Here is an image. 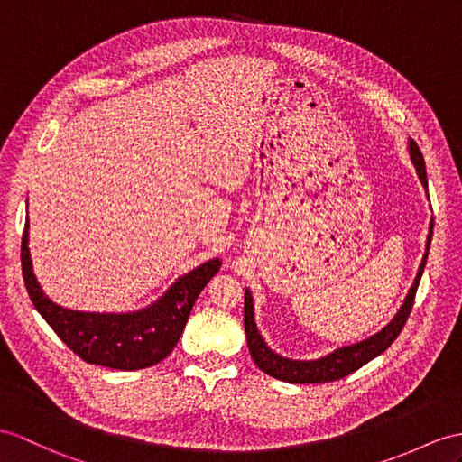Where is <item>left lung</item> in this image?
Segmentation results:
<instances>
[{"label":"left lung","mask_w":462,"mask_h":462,"mask_svg":"<svg viewBox=\"0 0 462 462\" xmlns=\"http://www.w3.org/2000/svg\"><path fill=\"white\" fill-rule=\"evenodd\" d=\"M408 149L411 162L415 166V172H418L423 188L427 189V174H425V161L423 154L420 151L418 143L413 139L408 141ZM433 237V221L430 225V235H427V245H425V254L423 261L420 264L418 276H415L413 284L408 291L406 300H403L400 311L393 316V319L386 325L384 329L378 331L376 335L368 337V339L355 343V345H346L337 348V351L329 353L328 356L316 358V361H294V358H286L282 355L274 353L270 348L263 335L258 333L256 323H254V308H253V296L249 290H245V333H246V345H249V353L253 356L254 365L266 373L268 376L278 378L282 382H290V384H321V382H333L345 378L355 370L365 366L366 363L373 361L378 355H382L386 348L398 339V335L402 333L403 325H406L410 311L413 308V298L415 291H418L420 280L423 274V268L427 263V254H430V245Z\"/></svg>","instance_id":"1"}]
</instances>
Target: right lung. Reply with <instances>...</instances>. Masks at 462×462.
I'll return each mask as SVG.
<instances>
[{
    "label": "right lung",
    "mask_w": 462,
    "mask_h": 462,
    "mask_svg": "<svg viewBox=\"0 0 462 462\" xmlns=\"http://www.w3.org/2000/svg\"><path fill=\"white\" fill-rule=\"evenodd\" d=\"M27 245L29 217L21 239V266L32 306L82 361L117 370H139L164 361L182 335L199 291L221 268L219 258H211L180 276L162 298L139 311H76L54 303L41 290Z\"/></svg>",
    "instance_id": "add662e5"
}]
</instances>
